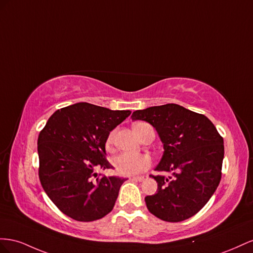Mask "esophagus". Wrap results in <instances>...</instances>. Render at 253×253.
Masks as SVG:
<instances>
[{
  "label": "esophagus",
  "instance_id": "1",
  "mask_svg": "<svg viewBox=\"0 0 253 253\" xmlns=\"http://www.w3.org/2000/svg\"><path fill=\"white\" fill-rule=\"evenodd\" d=\"M147 178V176H136V177H132L133 180L135 181H143V180H145Z\"/></svg>",
  "mask_w": 253,
  "mask_h": 253
}]
</instances>
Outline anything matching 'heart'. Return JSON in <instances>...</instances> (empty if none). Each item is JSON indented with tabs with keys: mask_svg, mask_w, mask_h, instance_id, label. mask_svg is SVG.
Instances as JSON below:
<instances>
[{
	"mask_svg": "<svg viewBox=\"0 0 253 253\" xmlns=\"http://www.w3.org/2000/svg\"><path fill=\"white\" fill-rule=\"evenodd\" d=\"M142 124H144V123H139V124L134 125V127L140 126ZM113 139H114V133L111 132L109 135H108L107 141H106V146L108 148L112 145ZM113 164L121 175L131 176V175L139 174V172L147 169L150 167L151 160L150 158L146 155L124 153L114 158Z\"/></svg>",
	"mask_w": 253,
	"mask_h": 253,
	"instance_id": "1",
	"label": "heart"
}]
</instances>
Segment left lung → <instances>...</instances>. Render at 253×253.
I'll use <instances>...</instances> for the list:
<instances>
[{
    "label": "left lung",
    "mask_w": 253,
    "mask_h": 253,
    "mask_svg": "<svg viewBox=\"0 0 253 253\" xmlns=\"http://www.w3.org/2000/svg\"><path fill=\"white\" fill-rule=\"evenodd\" d=\"M132 121L153 125L163 143L158 171L171 176H153L157 193L145 197L148 211L164 221L192 217L205 207L221 178L223 139L206 115L177 104L136 110Z\"/></svg>",
    "instance_id": "obj_1"
}]
</instances>
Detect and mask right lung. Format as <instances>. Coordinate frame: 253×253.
<instances>
[{
    "label": "right lung",
    "mask_w": 253,
    "mask_h": 253,
    "mask_svg": "<svg viewBox=\"0 0 253 253\" xmlns=\"http://www.w3.org/2000/svg\"><path fill=\"white\" fill-rule=\"evenodd\" d=\"M130 113L77 103L54 112L40 131V182L69 217L93 221L112 211L127 179L98 175L95 169L112 168L106 159L107 138Z\"/></svg>",
    "instance_id": "obj_1"
}]
</instances>
